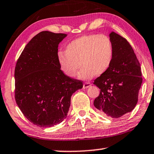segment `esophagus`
<instances>
[{
    "instance_id": "1",
    "label": "esophagus",
    "mask_w": 154,
    "mask_h": 154,
    "mask_svg": "<svg viewBox=\"0 0 154 154\" xmlns=\"http://www.w3.org/2000/svg\"><path fill=\"white\" fill-rule=\"evenodd\" d=\"M91 85V83L90 82H86L84 83V85H83V88H84V89H86V88L89 87Z\"/></svg>"
}]
</instances>
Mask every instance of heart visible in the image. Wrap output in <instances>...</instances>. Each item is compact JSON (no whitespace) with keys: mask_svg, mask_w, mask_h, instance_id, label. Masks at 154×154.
<instances>
[{"mask_svg":"<svg viewBox=\"0 0 154 154\" xmlns=\"http://www.w3.org/2000/svg\"><path fill=\"white\" fill-rule=\"evenodd\" d=\"M114 57V47L109 37L105 35H82L65 46V52H58L60 69L70 78L79 74L81 79H89L101 75L109 69Z\"/></svg>","mask_w":154,"mask_h":154,"instance_id":"1","label":"heart"}]
</instances>
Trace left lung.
Masks as SVG:
<instances>
[{
	"mask_svg": "<svg viewBox=\"0 0 154 154\" xmlns=\"http://www.w3.org/2000/svg\"><path fill=\"white\" fill-rule=\"evenodd\" d=\"M110 39L114 57L109 69L94 80L100 93L94 104L101 114L119 118L136 106L143 79L140 63L127 39L115 32Z\"/></svg>",
	"mask_w": 154,
	"mask_h": 154,
	"instance_id": "1",
	"label": "left lung"
}]
</instances>
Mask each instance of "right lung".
I'll return each mask as SVG.
<instances>
[{
  "instance_id": "obj_1",
  "label": "right lung",
  "mask_w": 154,
  "mask_h": 154,
  "mask_svg": "<svg viewBox=\"0 0 154 154\" xmlns=\"http://www.w3.org/2000/svg\"><path fill=\"white\" fill-rule=\"evenodd\" d=\"M64 33L42 31L25 46L15 67V100L24 117L41 128L52 127L66 118L71 96L82 89V80L60 69L58 46Z\"/></svg>"
}]
</instances>
